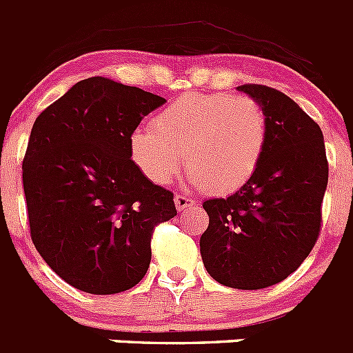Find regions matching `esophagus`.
<instances>
[{"instance_id":"esophagus-1","label":"esophagus","mask_w":353,"mask_h":353,"mask_svg":"<svg viewBox=\"0 0 353 353\" xmlns=\"http://www.w3.org/2000/svg\"><path fill=\"white\" fill-rule=\"evenodd\" d=\"M192 205H196V199L187 198V196H183V194L174 196V207H176V210L179 212L185 210V208L192 207Z\"/></svg>"}]
</instances>
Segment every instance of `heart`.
<instances>
[{"instance_id":"obj_1","label":"heart","mask_w":353,"mask_h":353,"mask_svg":"<svg viewBox=\"0 0 353 353\" xmlns=\"http://www.w3.org/2000/svg\"><path fill=\"white\" fill-rule=\"evenodd\" d=\"M267 117L248 95L187 93L157 113L150 129L134 130L130 159L146 180L171 182L182 168L210 194L240 191L254 176L265 146Z\"/></svg>"}]
</instances>
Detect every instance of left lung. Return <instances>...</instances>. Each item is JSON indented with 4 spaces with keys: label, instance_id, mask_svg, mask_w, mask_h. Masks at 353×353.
<instances>
[{
    "label": "left lung",
    "instance_id": "left-lung-1",
    "mask_svg": "<svg viewBox=\"0 0 353 353\" xmlns=\"http://www.w3.org/2000/svg\"><path fill=\"white\" fill-rule=\"evenodd\" d=\"M236 90L263 108L267 146L249 183L203 203L208 228L199 251L217 283L260 290L295 272L316 244L329 162L322 129L288 95L263 84Z\"/></svg>",
    "mask_w": 353,
    "mask_h": 353
}]
</instances>
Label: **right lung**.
<instances>
[{
	"label": "right lung",
	"instance_id": "right-lung-1",
	"mask_svg": "<svg viewBox=\"0 0 353 353\" xmlns=\"http://www.w3.org/2000/svg\"><path fill=\"white\" fill-rule=\"evenodd\" d=\"M166 99L105 77L74 84L37 117L23 161L31 240L61 279L95 295L138 285L173 192L143 176L130 136Z\"/></svg>",
	"mask_w": 353,
	"mask_h": 353
}]
</instances>
